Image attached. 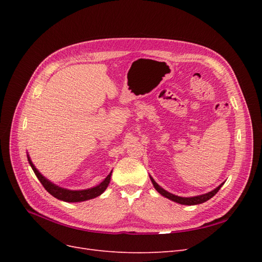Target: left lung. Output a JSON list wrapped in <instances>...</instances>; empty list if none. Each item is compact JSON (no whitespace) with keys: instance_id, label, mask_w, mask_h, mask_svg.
I'll use <instances>...</instances> for the list:
<instances>
[{"instance_id":"obj_1","label":"left lung","mask_w":262,"mask_h":262,"mask_svg":"<svg viewBox=\"0 0 262 262\" xmlns=\"http://www.w3.org/2000/svg\"><path fill=\"white\" fill-rule=\"evenodd\" d=\"M149 178H150V180H152V184H153L154 188H155V189L157 190V191L160 192L162 195H164L165 198H167V199H169V200H171V201H173V202H177V203H179V204H185V205H195V204H200V203H203V202H205V201L210 200L212 196H214V195H215V194L217 193V191L221 189V187L224 185V182H223V184H221L217 188L212 190V191H210V192H208V193H204V194H201V195H196V196L185 198V196H178V195L172 194V193H170V192H168V191H166V190H164L161 186H158L157 182H156L152 177L149 176Z\"/></svg>"}]
</instances>
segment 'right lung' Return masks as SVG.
Here are the masks:
<instances>
[{"label":"right lung","mask_w":262,"mask_h":262,"mask_svg":"<svg viewBox=\"0 0 262 262\" xmlns=\"http://www.w3.org/2000/svg\"><path fill=\"white\" fill-rule=\"evenodd\" d=\"M27 157H28V162L31 166V168H33V170L35 172V175L37 176L39 181L41 182V185L45 187L47 191H48L54 198H57V199L66 201V202H82V201H86L90 199H94V198L100 195L108 187L109 182H110V177H112V172H113V171H110V173L104 179V181H101L100 184L96 187L85 189V190H69V189H64V188H61L57 185H54L51 181L45 178L41 173L38 171V169L35 167V165L33 164V162H31L29 155H27Z\"/></svg>","instance_id":"obj_1"}]
</instances>
